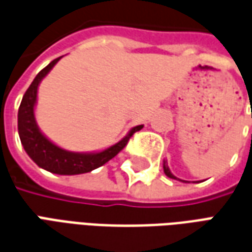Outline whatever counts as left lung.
Instances as JSON below:
<instances>
[{
    "label": "left lung",
    "mask_w": 252,
    "mask_h": 252,
    "mask_svg": "<svg viewBox=\"0 0 252 252\" xmlns=\"http://www.w3.org/2000/svg\"><path fill=\"white\" fill-rule=\"evenodd\" d=\"M163 171H164V174L167 175V177H169V178H171V180L182 181V180H180V178H177V177H175V175L173 174V173H171V171H170L169 166H167V164H166V160H163ZM182 182H185V181H182Z\"/></svg>",
    "instance_id": "left-lung-1"
}]
</instances>
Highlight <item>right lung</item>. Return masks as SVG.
<instances>
[{
	"mask_svg": "<svg viewBox=\"0 0 252 252\" xmlns=\"http://www.w3.org/2000/svg\"><path fill=\"white\" fill-rule=\"evenodd\" d=\"M62 58V57H61ZM61 58L52 61L47 67H44L31 83L28 90L25 92L23 101L20 104L19 116H17V126L21 144L25 153L28 154L33 162L39 167L50 171L52 174L59 175H77L90 173L92 170L102 166L110 159L120 153L129 140V137L136 131H140L143 126H136L131 128L126 136L121 140L115 143L113 146L104 148L101 151H90V153H74L64 148L59 147L55 143L40 131L37 126L35 116V108L37 104V90L39 85L51 71Z\"/></svg>",
	"mask_w": 252,
	"mask_h": 252,
	"instance_id": "right-lung-1",
	"label": "right lung"
}]
</instances>
